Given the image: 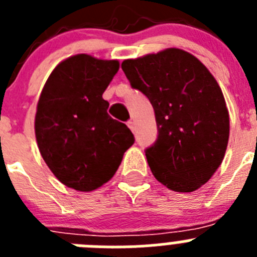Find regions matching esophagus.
<instances>
[{
    "instance_id": "34e87169",
    "label": "esophagus",
    "mask_w": 257,
    "mask_h": 257,
    "mask_svg": "<svg viewBox=\"0 0 257 257\" xmlns=\"http://www.w3.org/2000/svg\"><path fill=\"white\" fill-rule=\"evenodd\" d=\"M127 126L130 127V130L133 131V133H134V131H135L136 127H135V122H134V121H128V122H127Z\"/></svg>"
}]
</instances>
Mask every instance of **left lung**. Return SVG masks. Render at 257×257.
<instances>
[{
  "instance_id": "8db88e82",
  "label": "left lung",
  "mask_w": 257,
  "mask_h": 257,
  "mask_svg": "<svg viewBox=\"0 0 257 257\" xmlns=\"http://www.w3.org/2000/svg\"><path fill=\"white\" fill-rule=\"evenodd\" d=\"M122 70L153 105L158 136L145 156L154 178L175 192L201 188L228 147L229 113L216 79L180 49L128 59Z\"/></svg>"
}]
</instances>
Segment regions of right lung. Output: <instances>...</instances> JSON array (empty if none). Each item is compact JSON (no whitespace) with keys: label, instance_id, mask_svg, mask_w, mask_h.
Masks as SVG:
<instances>
[{"label":"right lung","instance_id":"add662e5","mask_svg":"<svg viewBox=\"0 0 257 257\" xmlns=\"http://www.w3.org/2000/svg\"><path fill=\"white\" fill-rule=\"evenodd\" d=\"M118 69L117 60L78 54L58 64L41 92L35 119L41 156L61 183L79 192L110 180L135 142L103 99Z\"/></svg>","mask_w":257,"mask_h":257}]
</instances>
